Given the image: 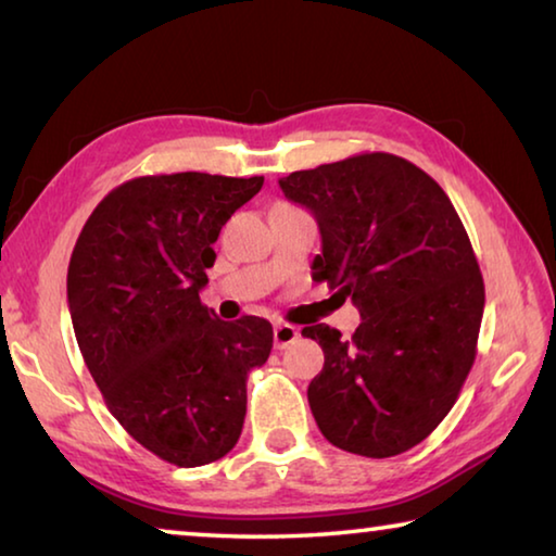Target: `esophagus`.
Returning a JSON list of instances; mask_svg holds the SVG:
<instances>
[{
    "instance_id": "esophagus-1",
    "label": "esophagus",
    "mask_w": 556,
    "mask_h": 556,
    "mask_svg": "<svg viewBox=\"0 0 556 556\" xmlns=\"http://www.w3.org/2000/svg\"><path fill=\"white\" fill-rule=\"evenodd\" d=\"M299 338V328L289 326V324H277L275 326V348L277 351H285L287 345H291Z\"/></svg>"
}]
</instances>
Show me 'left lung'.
<instances>
[{"label":"left lung","mask_w":556,"mask_h":556,"mask_svg":"<svg viewBox=\"0 0 556 556\" xmlns=\"http://www.w3.org/2000/svg\"><path fill=\"white\" fill-rule=\"evenodd\" d=\"M314 213V281L351 299L353 338L314 324L324 348L308 384L321 434L357 456L417 446L454 407L476 361L485 287L468 232L434 178L394 154H355L279 178Z\"/></svg>","instance_id":"left-lung-1"}]
</instances>
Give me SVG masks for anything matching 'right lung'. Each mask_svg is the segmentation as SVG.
Segmentation results:
<instances>
[{"label": "right lung", "instance_id": "add662e5", "mask_svg": "<svg viewBox=\"0 0 556 556\" xmlns=\"http://www.w3.org/2000/svg\"><path fill=\"white\" fill-rule=\"evenodd\" d=\"M265 178L139 176L98 203L68 265L83 361L127 434L181 468L238 444L248 375L267 363L271 324L220 321L201 304L220 228Z\"/></svg>", "mask_w": 556, "mask_h": 556}]
</instances>
